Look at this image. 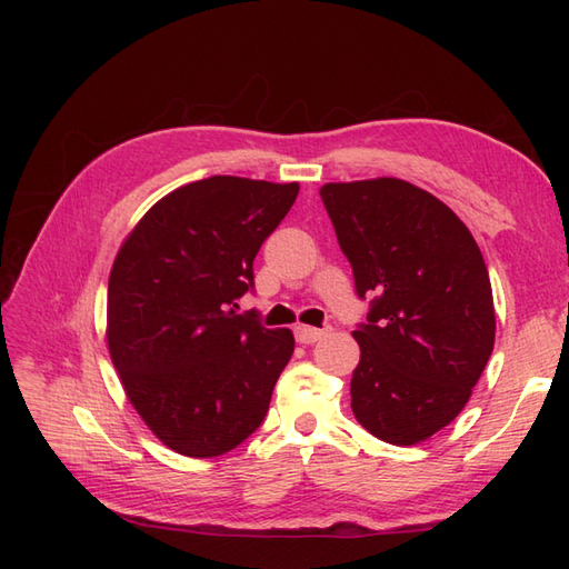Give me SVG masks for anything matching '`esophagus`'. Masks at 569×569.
I'll return each mask as SVG.
<instances>
[{
    "label": "esophagus",
    "instance_id": "34e87169",
    "mask_svg": "<svg viewBox=\"0 0 569 569\" xmlns=\"http://www.w3.org/2000/svg\"><path fill=\"white\" fill-rule=\"evenodd\" d=\"M327 330H318V327H311V325H297L295 327V337L299 343H313L318 339L325 337Z\"/></svg>",
    "mask_w": 569,
    "mask_h": 569
}]
</instances>
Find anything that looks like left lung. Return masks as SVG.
<instances>
[{"label": "left lung", "instance_id": "left-lung-1", "mask_svg": "<svg viewBox=\"0 0 569 569\" xmlns=\"http://www.w3.org/2000/svg\"><path fill=\"white\" fill-rule=\"evenodd\" d=\"M320 199L370 299L353 330V416L387 443L425 441L458 418L493 351L485 258L449 206L406 180L330 182Z\"/></svg>", "mask_w": 569, "mask_h": 569}]
</instances>
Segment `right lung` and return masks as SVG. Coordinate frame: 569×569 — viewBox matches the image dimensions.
<instances>
[{
  "instance_id": "obj_1",
  "label": "right lung",
  "mask_w": 569,
  "mask_h": 569,
  "mask_svg": "<svg viewBox=\"0 0 569 569\" xmlns=\"http://www.w3.org/2000/svg\"><path fill=\"white\" fill-rule=\"evenodd\" d=\"M297 194V182H189L153 203L120 247L109 351L130 403L168 449L213 458L261 427L295 335L234 308Z\"/></svg>"
}]
</instances>
